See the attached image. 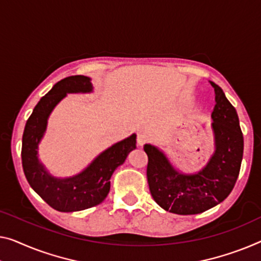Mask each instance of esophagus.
Masks as SVG:
<instances>
[{"mask_svg":"<svg viewBox=\"0 0 261 261\" xmlns=\"http://www.w3.org/2000/svg\"><path fill=\"white\" fill-rule=\"evenodd\" d=\"M146 142H147V136L145 134H143V132H139L138 136H137V144H138V145L143 146Z\"/></svg>","mask_w":261,"mask_h":261,"instance_id":"34e87169","label":"esophagus"}]
</instances>
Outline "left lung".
I'll list each match as a JSON object with an SVG mask.
<instances>
[{
  "instance_id": "left-lung-1",
  "label": "left lung",
  "mask_w": 261,
  "mask_h": 261,
  "mask_svg": "<svg viewBox=\"0 0 261 261\" xmlns=\"http://www.w3.org/2000/svg\"><path fill=\"white\" fill-rule=\"evenodd\" d=\"M212 112L216 152L203 171L177 172L154 146L144 145L147 154L146 176L151 196L161 207L177 215H198L221 203L234 188L244 152V137L234 107L220 87Z\"/></svg>"
}]
</instances>
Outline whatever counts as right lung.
Listing matches in <instances>:
<instances>
[{
  "label": "right lung",
  "instance_id": "add662e5",
  "mask_svg": "<svg viewBox=\"0 0 261 261\" xmlns=\"http://www.w3.org/2000/svg\"><path fill=\"white\" fill-rule=\"evenodd\" d=\"M92 90L90 79L76 75L65 77L36 104L27 120L22 137V166L34 191L60 212H75L102 203L110 191V178L136 149V135L130 136L100 153L83 172L67 179H56L46 173L37 159V147L43 136L50 112L68 92Z\"/></svg>",
  "mask_w": 261,
  "mask_h": 261
}]
</instances>
